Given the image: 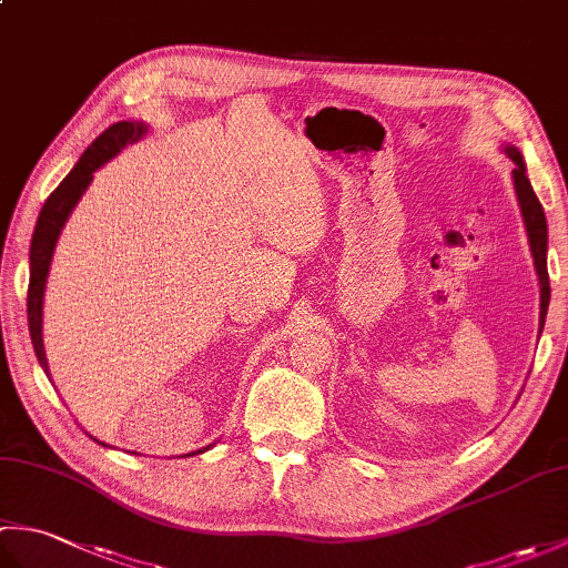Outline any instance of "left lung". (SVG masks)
Returning <instances> with one entry per match:
<instances>
[{"instance_id": "1", "label": "left lung", "mask_w": 568, "mask_h": 568, "mask_svg": "<svg viewBox=\"0 0 568 568\" xmlns=\"http://www.w3.org/2000/svg\"><path fill=\"white\" fill-rule=\"evenodd\" d=\"M505 153L510 155L515 168H513V183L517 192V202H520V212L525 220L527 229V239H529V248H532V258H535V268L539 275V285H541V305H539V322L545 324L547 317V307H549V273H547V216L545 210L535 195L532 185H529L527 178V168L523 161V153L515 146L505 149Z\"/></svg>"}]
</instances>
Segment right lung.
<instances>
[{
    "label": "right lung",
    "instance_id": "right-lung-1",
    "mask_svg": "<svg viewBox=\"0 0 568 568\" xmlns=\"http://www.w3.org/2000/svg\"><path fill=\"white\" fill-rule=\"evenodd\" d=\"M143 134H146V126L141 122H116L110 129H104L102 134L90 143L88 151L80 155L78 165L65 175L63 183H60L43 202L39 222H36V229H33L31 253H29L31 275H29L27 315H29V334H31L33 352L45 373H48V364H45L43 339H41L43 291H45V277H48V268H51V258H53L55 241L60 236V229H63L72 207H75L78 200L82 197V192L88 190L92 173L98 171L102 163L114 159L126 143L139 141Z\"/></svg>",
    "mask_w": 568,
    "mask_h": 568
}]
</instances>
